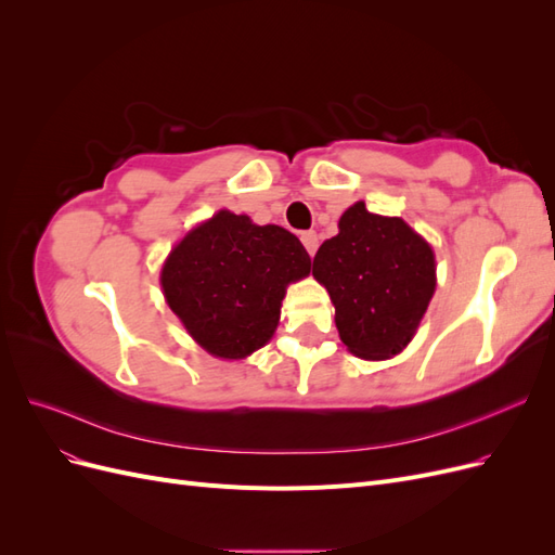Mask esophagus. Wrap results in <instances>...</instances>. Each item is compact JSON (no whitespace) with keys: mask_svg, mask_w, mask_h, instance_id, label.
Returning <instances> with one entry per match:
<instances>
[{"mask_svg":"<svg viewBox=\"0 0 555 555\" xmlns=\"http://www.w3.org/2000/svg\"><path fill=\"white\" fill-rule=\"evenodd\" d=\"M300 241H304V245H306V249H308V255L314 257L317 245H319L317 233H314V231H304V233H300Z\"/></svg>","mask_w":555,"mask_h":555,"instance_id":"esophagus-1","label":"esophagus"}]
</instances>
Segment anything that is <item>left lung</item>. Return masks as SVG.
<instances>
[{
	"instance_id": "1",
	"label": "left lung",
	"mask_w": 555,
	"mask_h": 555,
	"mask_svg": "<svg viewBox=\"0 0 555 555\" xmlns=\"http://www.w3.org/2000/svg\"><path fill=\"white\" fill-rule=\"evenodd\" d=\"M338 229L317 249L312 275L351 354L391 359L414 338L435 294L433 249L405 220L367 212L363 201L343 212Z\"/></svg>"
}]
</instances>
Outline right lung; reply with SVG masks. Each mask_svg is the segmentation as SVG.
Returning <instances> with one entry per match:
<instances>
[{
    "instance_id": "add662e5",
    "label": "right lung",
    "mask_w": 555,
    "mask_h": 555,
    "mask_svg": "<svg viewBox=\"0 0 555 555\" xmlns=\"http://www.w3.org/2000/svg\"><path fill=\"white\" fill-rule=\"evenodd\" d=\"M306 275L310 255L294 233L220 210L171 249L159 280L192 338L231 361L273 338L287 287Z\"/></svg>"
}]
</instances>
